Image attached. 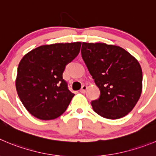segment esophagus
I'll list each match as a JSON object with an SVG mask.
<instances>
[{"label": "esophagus", "instance_id": "34e87169", "mask_svg": "<svg viewBox=\"0 0 156 156\" xmlns=\"http://www.w3.org/2000/svg\"><path fill=\"white\" fill-rule=\"evenodd\" d=\"M87 88H88V87L86 86V85H83L82 87H81V90H80V91H81V93H85V91H86Z\"/></svg>", "mask_w": 156, "mask_h": 156}]
</instances>
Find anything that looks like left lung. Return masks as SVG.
Here are the masks:
<instances>
[{
	"instance_id": "8db88e82",
	"label": "left lung",
	"mask_w": 156,
	"mask_h": 156,
	"mask_svg": "<svg viewBox=\"0 0 156 156\" xmlns=\"http://www.w3.org/2000/svg\"><path fill=\"white\" fill-rule=\"evenodd\" d=\"M81 52L101 93L91 102L93 110L108 119L129 114L142 91V71L137 59L124 48L105 43L82 42Z\"/></svg>"
}]
</instances>
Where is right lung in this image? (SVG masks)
<instances>
[{
    "label": "right lung",
    "mask_w": 156,
    "mask_h": 156,
    "mask_svg": "<svg viewBox=\"0 0 156 156\" xmlns=\"http://www.w3.org/2000/svg\"><path fill=\"white\" fill-rule=\"evenodd\" d=\"M81 42L44 44L26 54L19 63L15 80L17 94L25 108L41 120L62 115L75 94L62 74L78 55Z\"/></svg>",
    "instance_id": "right-lung-1"
}]
</instances>
